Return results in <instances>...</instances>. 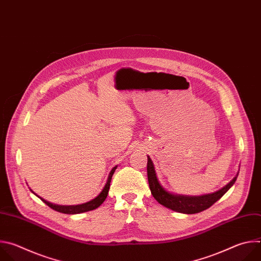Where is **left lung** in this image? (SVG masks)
Segmentation results:
<instances>
[{
	"label": "left lung",
	"instance_id": "obj_1",
	"mask_svg": "<svg viewBox=\"0 0 261 261\" xmlns=\"http://www.w3.org/2000/svg\"><path fill=\"white\" fill-rule=\"evenodd\" d=\"M146 169H147L148 185H150V189L154 198L162 205L182 214H196L208 208L216 201H218L223 195H224L237 180V176H236L228 185L225 186L224 188H222L221 190L213 194H207V195H202L197 197L196 196L190 197V196H182V195H174L165 191L157 179L154 164L150 157H147Z\"/></svg>",
	"mask_w": 261,
	"mask_h": 261
}]
</instances>
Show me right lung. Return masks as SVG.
Segmentation results:
<instances>
[{"instance_id": "add662e5", "label": "right lung", "mask_w": 261, "mask_h": 261, "mask_svg": "<svg viewBox=\"0 0 261 261\" xmlns=\"http://www.w3.org/2000/svg\"><path fill=\"white\" fill-rule=\"evenodd\" d=\"M117 169V166L114 167L113 169H111L109 175H108V179H107V182L105 184L104 188L102 190V192L96 197L94 198L93 200L87 202V203H84V204H80V205H58V204H54V203H50L46 200H44L43 198L39 197L45 204H47L49 207H51L53 210L57 211V212H60V213H63V214H69V215H73V214H81V213H85V212H89V211H93L95 208H97L98 206H100L104 200L106 199L107 197V194H108V190H109V187H110V181H111V177H113V174L115 173Z\"/></svg>"}]
</instances>
